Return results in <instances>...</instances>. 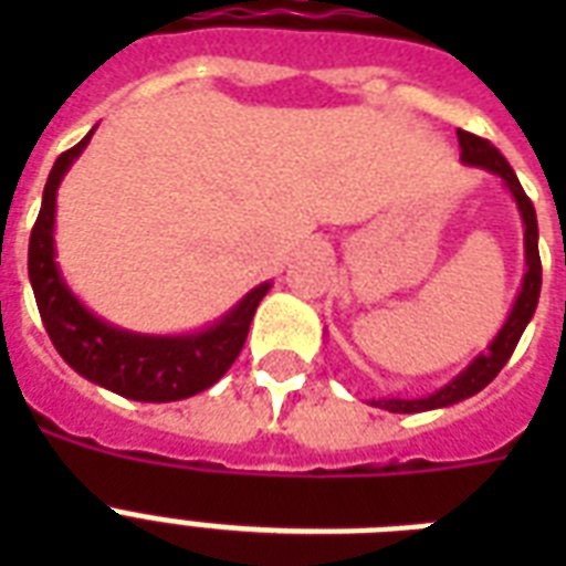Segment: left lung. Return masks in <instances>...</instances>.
<instances>
[{
  "label": "left lung",
  "instance_id": "1",
  "mask_svg": "<svg viewBox=\"0 0 566 566\" xmlns=\"http://www.w3.org/2000/svg\"><path fill=\"white\" fill-rule=\"evenodd\" d=\"M458 146H461V164L464 167H479V170H488L491 176L505 185V190L511 193L514 205H517L520 220H523V255H526V273H523V282H520V291L514 296V305H511L509 317L502 323V328L493 335V340L488 344V349L475 355L473 361L467 364L464 370L458 373L455 378H449L447 385L431 390L426 396H378L370 399L373 408H385L390 413H420V411H434V408H449V405L461 402V399H470L479 390L491 385L496 373L509 364L511 353L517 349L520 337L526 332L528 319L535 317L537 300H541V252H537V213L532 199L526 196L523 185H520L517 172L511 170V164L500 155V149L482 137L470 135V132H458Z\"/></svg>",
  "mask_w": 566,
  "mask_h": 566
}]
</instances>
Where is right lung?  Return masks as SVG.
<instances>
[{
    "label": "right lung",
    "instance_id": "right-lung-1",
    "mask_svg": "<svg viewBox=\"0 0 566 566\" xmlns=\"http://www.w3.org/2000/svg\"><path fill=\"white\" fill-rule=\"evenodd\" d=\"M96 128L57 155L29 240V282L57 355L93 385L137 402H179L217 385L247 344L255 308L273 287L261 282L240 296L220 319L181 335H144L93 314L66 284L55 252L57 188Z\"/></svg>",
    "mask_w": 566,
    "mask_h": 566
}]
</instances>
